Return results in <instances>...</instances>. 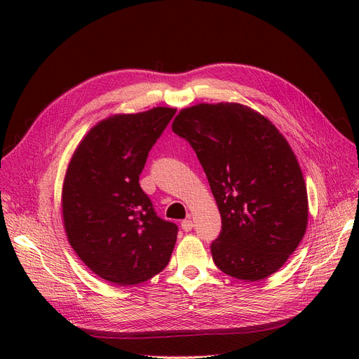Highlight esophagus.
<instances>
[{
	"label": "esophagus",
	"instance_id": "esophagus-1",
	"mask_svg": "<svg viewBox=\"0 0 359 359\" xmlns=\"http://www.w3.org/2000/svg\"><path fill=\"white\" fill-rule=\"evenodd\" d=\"M192 229H194L192 219H184V221H182V230H183V231H191Z\"/></svg>",
	"mask_w": 359,
	"mask_h": 359
}]
</instances>
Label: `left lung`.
I'll list each match as a JSON object with an SVG mask.
<instances>
[{
  "mask_svg": "<svg viewBox=\"0 0 359 359\" xmlns=\"http://www.w3.org/2000/svg\"><path fill=\"white\" fill-rule=\"evenodd\" d=\"M172 129L195 149L218 205L217 268L243 280L275 273L309 221L306 182L288 141L259 111L229 102L182 109Z\"/></svg>",
  "mask_w": 359,
  "mask_h": 359,
  "instance_id": "obj_1",
  "label": "left lung"
}]
</instances>
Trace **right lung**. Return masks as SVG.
I'll list each match as a JSON object with an SVG mask.
<instances>
[{
  "mask_svg": "<svg viewBox=\"0 0 359 359\" xmlns=\"http://www.w3.org/2000/svg\"><path fill=\"white\" fill-rule=\"evenodd\" d=\"M175 113L153 107L109 116L68 163L61 198L67 238L91 272L115 285L160 273L175 249L177 225L157 217L140 186L149 149Z\"/></svg>",
  "mask_w": 359,
  "mask_h": 359,
  "instance_id": "right-lung-1",
  "label": "right lung"
}]
</instances>
